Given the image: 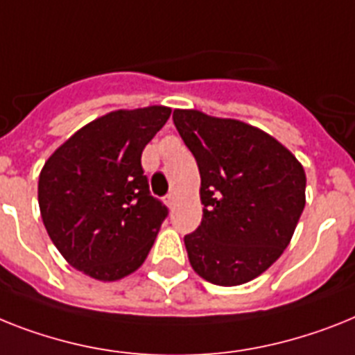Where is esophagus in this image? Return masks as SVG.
Masks as SVG:
<instances>
[{
  "label": "esophagus",
  "instance_id": "34e87169",
  "mask_svg": "<svg viewBox=\"0 0 355 355\" xmlns=\"http://www.w3.org/2000/svg\"><path fill=\"white\" fill-rule=\"evenodd\" d=\"M165 203L168 205V207H174V205H175V194H174V192H171V194L166 196Z\"/></svg>",
  "mask_w": 355,
  "mask_h": 355
}]
</instances>
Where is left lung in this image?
<instances>
[{
	"label": "left lung",
	"mask_w": 355,
	"mask_h": 355,
	"mask_svg": "<svg viewBox=\"0 0 355 355\" xmlns=\"http://www.w3.org/2000/svg\"><path fill=\"white\" fill-rule=\"evenodd\" d=\"M172 119L201 175L203 219L184 236L190 265L214 285L248 283L279 259L294 236L304 209L303 165L248 123L183 108Z\"/></svg>",
	"instance_id": "obj_1"
}]
</instances>
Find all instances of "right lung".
<instances>
[{
  "label": "right lung",
  "instance_id": "1",
  "mask_svg": "<svg viewBox=\"0 0 355 355\" xmlns=\"http://www.w3.org/2000/svg\"><path fill=\"white\" fill-rule=\"evenodd\" d=\"M168 118L163 105L108 112L79 128L41 168L46 232L67 263L94 279L136 272L168 214L141 166L143 148Z\"/></svg>",
  "mask_w": 355,
  "mask_h": 355
}]
</instances>
